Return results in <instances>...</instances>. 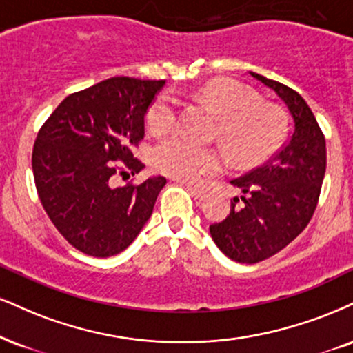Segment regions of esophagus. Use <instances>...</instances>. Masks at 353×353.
I'll use <instances>...</instances> for the list:
<instances>
[{"label":"esophagus","instance_id":"34e87169","mask_svg":"<svg viewBox=\"0 0 353 353\" xmlns=\"http://www.w3.org/2000/svg\"><path fill=\"white\" fill-rule=\"evenodd\" d=\"M185 188H188L189 192L192 194L195 199H199V201H202V199H205V197H207V190L199 189V188H194V185H190V184L185 185Z\"/></svg>","mask_w":353,"mask_h":353}]
</instances>
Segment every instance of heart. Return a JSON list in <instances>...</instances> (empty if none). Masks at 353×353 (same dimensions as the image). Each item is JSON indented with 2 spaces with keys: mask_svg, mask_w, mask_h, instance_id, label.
I'll return each instance as SVG.
<instances>
[{
  "mask_svg": "<svg viewBox=\"0 0 353 353\" xmlns=\"http://www.w3.org/2000/svg\"><path fill=\"white\" fill-rule=\"evenodd\" d=\"M194 97L217 113V134L233 161L253 164L274 151L283 136L281 113L271 105L260 103L253 90L235 80L217 79L194 92ZM177 121V101L169 92L151 103L146 113L148 130L165 134ZM152 163L159 172L176 179L199 184L223 169V156L217 148L202 146L184 136H174L158 144Z\"/></svg>",
  "mask_w": 353,
  "mask_h": 353,
  "instance_id": "1",
  "label": "heart"
}]
</instances>
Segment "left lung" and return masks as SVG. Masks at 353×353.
Instances as JSON below:
<instances>
[{
	"label": "left lung",
	"mask_w": 353,
	"mask_h": 353,
	"mask_svg": "<svg viewBox=\"0 0 353 353\" xmlns=\"http://www.w3.org/2000/svg\"><path fill=\"white\" fill-rule=\"evenodd\" d=\"M250 75L281 99L292 130L288 143L268 163L230 181L243 195L233 197L227 219L210 225L220 252L246 265L281 252L307 227L325 174V139L305 100L276 80L254 72Z\"/></svg>",
	"instance_id": "obj_1"
}]
</instances>
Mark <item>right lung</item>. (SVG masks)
<instances>
[{"mask_svg":"<svg viewBox=\"0 0 353 353\" xmlns=\"http://www.w3.org/2000/svg\"><path fill=\"white\" fill-rule=\"evenodd\" d=\"M164 80L112 77L72 93L37 133L32 172L54 227L79 252L97 258L121 253L152 214L165 177L114 185L144 164L133 148ZM120 160V163L116 161Z\"/></svg>","mask_w":353,"mask_h":353,"instance_id":"1","label":"right lung"}]
</instances>
